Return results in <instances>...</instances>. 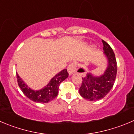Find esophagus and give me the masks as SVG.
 <instances>
[{
	"mask_svg": "<svg viewBox=\"0 0 134 134\" xmlns=\"http://www.w3.org/2000/svg\"><path fill=\"white\" fill-rule=\"evenodd\" d=\"M76 67H77V66H76V64L75 62H72V63L68 65V68H67V70H68V74H69V76H71V75H72L74 73L75 71H76Z\"/></svg>",
	"mask_w": 134,
	"mask_h": 134,
	"instance_id": "1",
	"label": "esophagus"
}]
</instances>
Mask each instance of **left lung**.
Wrapping results in <instances>:
<instances>
[{
	"instance_id": "left-lung-1",
	"label": "left lung",
	"mask_w": 134,
	"mask_h": 134,
	"mask_svg": "<svg viewBox=\"0 0 134 134\" xmlns=\"http://www.w3.org/2000/svg\"><path fill=\"white\" fill-rule=\"evenodd\" d=\"M103 43L104 55L107 60V67L104 73L96 76L87 73L82 77V83L80 87V94L85 99L93 101L103 99L111 90L115 81L117 73L116 60L113 49L109 44L102 40ZM77 72H84L83 68Z\"/></svg>"
}]
</instances>
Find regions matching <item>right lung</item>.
Segmentation results:
<instances>
[{"mask_svg":"<svg viewBox=\"0 0 134 134\" xmlns=\"http://www.w3.org/2000/svg\"><path fill=\"white\" fill-rule=\"evenodd\" d=\"M16 76L19 87L27 97L36 103H46L51 101L57 96L60 84L68 77V73L66 69L62 70L56 74L46 86L39 90L31 89L23 81L18 74L16 73Z\"/></svg>","mask_w":134,"mask_h":134,"instance_id":"obj_1","label":"right lung"}]
</instances>
